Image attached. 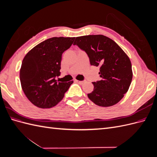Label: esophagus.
<instances>
[{
	"label": "esophagus",
	"mask_w": 157,
	"mask_h": 157,
	"mask_svg": "<svg viewBox=\"0 0 157 157\" xmlns=\"http://www.w3.org/2000/svg\"><path fill=\"white\" fill-rule=\"evenodd\" d=\"M75 81L77 82H78V83H79V84H82L85 82H86V80H76Z\"/></svg>",
	"instance_id": "34e87169"
}]
</instances>
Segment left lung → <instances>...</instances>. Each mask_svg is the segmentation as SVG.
I'll return each instance as SVG.
<instances>
[{"instance_id": "8db88e82", "label": "left lung", "mask_w": 157, "mask_h": 157, "mask_svg": "<svg viewBox=\"0 0 157 157\" xmlns=\"http://www.w3.org/2000/svg\"><path fill=\"white\" fill-rule=\"evenodd\" d=\"M73 44L86 52L91 65L99 67L101 80L92 82L94 88L88 98L101 107L119 102L132 80L129 57L115 41L102 35L76 37Z\"/></svg>"}]
</instances>
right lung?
Wrapping results in <instances>:
<instances>
[{"mask_svg": "<svg viewBox=\"0 0 157 157\" xmlns=\"http://www.w3.org/2000/svg\"><path fill=\"white\" fill-rule=\"evenodd\" d=\"M75 37H52L35 46L25 55L20 71L21 88L33 105L42 109L56 105L73 84L58 82L61 56Z\"/></svg>", "mask_w": 157, "mask_h": 157, "instance_id": "obj_1", "label": "right lung"}]
</instances>
